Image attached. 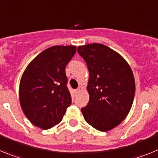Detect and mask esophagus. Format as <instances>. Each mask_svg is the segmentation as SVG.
I'll use <instances>...</instances> for the list:
<instances>
[{
	"mask_svg": "<svg viewBox=\"0 0 158 158\" xmlns=\"http://www.w3.org/2000/svg\"><path fill=\"white\" fill-rule=\"evenodd\" d=\"M80 90H81V89L79 88V89H76V90H75V92H76V93H79V92H80Z\"/></svg>",
	"mask_w": 158,
	"mask_h": 158,
	"instance_id": "esophagus-1",
	"label": "esophagus"
}]
</instances>
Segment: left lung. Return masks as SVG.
<instances>
[{
  "mask_svg": "<svg viewBox=\"0 0 158 158\" xmlns=\"http://www.w3.org/2000/svg\"><path fill=\"white\" fill-rule=\"evenodd\" d=\"M77 52L89 71V101L81 109L85 120L98 131H110L126 118L133 104V72L120 54L103 44L80 46Z\"/></svg>",
  "mask_w": 158,
  "mask_h": 158,
  "instance_id": "1",
  "label": "left lung"
}]
</instances>
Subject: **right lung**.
Segmentation results:
<instances>
[{
	"label": "right lung",
	"mask_w": 158,
	"mask_h": 158,
	"mask_svg": "<svg viewBox=\"0 0 158 158\" xmlns=\"http://www.w3.org/2000/svg\"><path fill=\"white\" fill-rule=\"evenodd\" d=\"M75 53L74 46H54L38 54L25 69L19 84V102L35 126L53 127L71 104L65 69Z\"/></svg>",
	"instance_id": "1"
}]
</instances>
